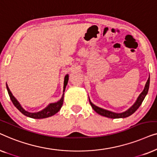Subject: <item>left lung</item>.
I'll return each instance as SVG.
<instances>
[{
  "instance_id": "obj_1",
  "label": "left lung",
  "mask_w": 157,
  "mask_h": 157,
  "mask_svg": "<svg viewBox=\"0 0 157 157\" xmlns=\"http://www.w3.org/2000/svg\"><path fill=\"white\" fill-rule=\"evenodd\" d=\"M149 81H150V78L149 77L148 80L146 83L145 87L143 91L140 94V95L139 96V97L137 98V100L136 101V102L134 103V104L133 106L126 110V111H124L123 113H114L112 112V111L106 110V109L99 108V107L96 106V105H94V104H92L91 102V101L89 99V102L91 106H92V108L94 111H96V113H98V114L103 116V117H106L108 118H111V119H119V118H126L128 117L133 114L135 111H136L137 109H139V107L141 106V104H142L144 99L145 96H147V94L148 93V91H149Z\"/></svg>"
}]
</instances>
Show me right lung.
Listing matches in <instances>:
<instances>
[{"mask_svg": "<svg viewBox=\"0 0 157 157\" xmlns=\"http://www.w3.org/2000/svg\"><path fill=\"white\" fill-rule=\"evenodd\" d=\"M68 75L67 74L64 78V86H63V92L65 91L66 86L68 83ZM6 88H7L8 94H9L10 98L11 100V101L13 102V104L16 107L17 109H18L19 111H21L23 114H24L26 117L33 118V119H45V118L51 117V116L54 115L55 113H56L58 111H59L60 109H61L62 105H63V94L62 98H61V100L57 101L56 103H53V104H49L48 106L46 107V109H44V110L39 111V112L37 113H30L29 111H26L24 110L22 107H21V104H19L18 101L16 100V98L13 96V94L11 92H10L9 88H8V85L6 84Z\"/></svg>", "mask_w": 157, "mask_h": 157, "instance_id": "add662e5", "label": "right lung"}]
</instances>
